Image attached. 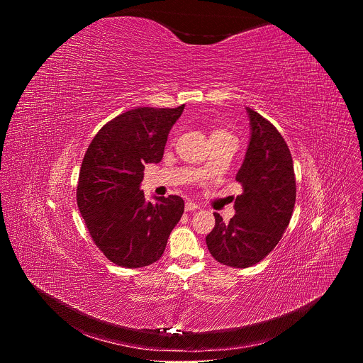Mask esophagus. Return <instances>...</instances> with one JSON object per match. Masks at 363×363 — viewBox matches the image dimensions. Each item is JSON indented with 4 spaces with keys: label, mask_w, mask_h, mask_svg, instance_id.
I'll use <instances>...</instances> for the list:
<instances>
[{
    "label": "esophagus",
    "mask_w": 363,
    "mask_h": 363,
    "mask_svg": "<svg viewBox=\"0 0 363 363\" xmlns=\"http://www.w3.org/2000/svg\"><path fill=\"white\" fill-rule=\"evenodd\" d=\"M198 208H199V206L195 202H192V201H188L185 203V211H196Z\"/></svg>",
    "instance_id": "obj_1"
}]
</instances>
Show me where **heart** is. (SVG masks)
<instances>
[{
	"label": "heart",
	"instance_id": "heart-1",
	"mask_svg": "<svg viewBox=\"0 0 363 363\" xmlns=\"http://www.w3.org/2000/svg\"><path fill=\"white\" fill-rule=\"evenodd\" d=\"M211 136H231V135L227 133V132H224V130H216Z\"/></svg>",
	"mask_w": 363,
	"mask_h": 363
}]
</instances>
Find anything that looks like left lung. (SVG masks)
I'll return each mask as SVG.
<instances>
[{"label":"left lung","mask_w":363,"mask_h":363,"mask_svg":"<svg viewBox=\"0 0 363 363\" xmlns=\"http://www.w3.org/2000/svg\"><path fill=\"white\" fill-rule=\"evenodd\" d=\"M245 111L250 142L235 175L242 194L235 198L230 223L216 213V227L205 238L216 260L235 269L262 262L279 244L296 202L294 168L286 140L260 113Z\"/></svg>","instance_id":"1"}]
</instances>
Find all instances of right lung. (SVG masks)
Returning a JSON list of instances; mask_svg holds the SVG:
<instances>
[{
  "label": "right lung",
  "instance_id": "add662e5",
  "mask_svg": "<svg viewBox=\"0 0 363 363\" xmlns=\"http://www.w3.org/2000/svg\"><path fill=\"white\" fill-rule=\"evenodd\" d=\"M185 105L136 108L103 126L89 145L77 184V205L86 227L109 260L138 269L158 262L184 214L178 195L145 201V164L164 157L168 133Z\"/></svg>",
  "mask_w": 363,
  "mask_h": 363
}]
</instances>
